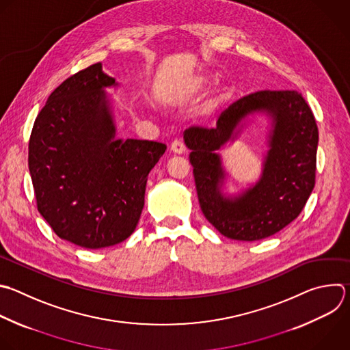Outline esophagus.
Masks as SVG:
<instances>
[{"mask_svg":"<svg viewBox=\"0 0 350 350\" xmlns=\"http://www.w3.org/2000/svg\"><path fill=\"white\" fill-rule=\"evenodd\" d=\"M170 150L174 152V154H183L185 151V146L184 143L180 140V139H176L170 143Z\"/></svg>","mask_w":350,"mask_h":350,"instance_id":"34e87169","label":"esophagus"}]
</instances>
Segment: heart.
<instances>
[{"label": "heart", "instance_id": "heart-1", "mask_svg": "<svg viewBox=\"0 0 350 350\" xmlns=\"http://www.w3.org/2000/svg\"><path fill=\"white\" fill-rule=\"evenodd\" d=\"M210 85H211V78H210L208 75H206V74H200V75H198V77L195 78V81H193V90L200 93V92H204ZM222 97H224V94H221L219 97H217V98L214 100V103L211 104V107H217V105L219 104V101L222 100Z\"/></svg>", "mask_w": 350, "mask_h": 350}]
</instances>
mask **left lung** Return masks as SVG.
<instances>
[{"label":"left lung","mask_w":350,"mask_h":350,"mask_svg":"<svg viewBox=\"0 0 350 350\" xmlns=\"http://www.w3.org/2000/svg\"><path fill=\"white\" fill-rule=\"evenodd\" d=\"M254 110H268L275 128L262 180L235 200L219 191L223 176L219 149ZM202 213L224 237L235 241L268 238L294 221L316 181L319 131L314 115L297 90H260L225 108L215 128L189 126L184 132Z\"/></svg>","instance_id":"8db88e82"}]
</instances>
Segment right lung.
I'll return each mask as SVG.
<instances>
[{"mask_svg": "<svg viewBox=\"0 0 350 350\" xmlns=\"http://www.w3.org/2000/svg\"><path fill=\"white\" fill-rule=\"evenodd\" d=\"M101 63L68 77L37 115L29 169L37 208L55 234L85 249L128 239L144 207L148 173L166 144L113 140Z\"/></svg>", "mask_w": 350, "mask_h": 350, "instance_id": "1", "label": "right lung"}]
</instances>
